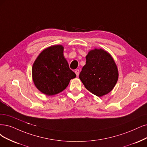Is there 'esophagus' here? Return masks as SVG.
Returning a JSON list of instances; mask_svg holds the SVG:
<instances>
[{"label":"esophagus","mask_w":147,"mask_h":147,"mask_svg":"<svg viewBox=\"0 0 147 147\" xmlns=\"http://www.w3.org/2000/svg\"><path fill=\"white\" fill-rule=\"evenodd\" d=\"M75 73H76V74L77 76L78 77L79 75V69H76L75 70Z\"/></svg>","instance_id":"obj_1"}]
</instances>
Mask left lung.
I'll return each instance as SVG.
<instances>
[{"label": "left lung", "mask_w": 147, "mask_h": 147, "mask_svg": "<svg viewBox=\"0 0 147 147\" xmlns=\"http://www.w3.org/2000/svg\"><path fill=\"white\" fill-rule=\"evenodd\" d=\"M118 77V69L113 58L101 48H95L88 52L86 56V64L79 74L85 87L98 97L112 91Z\"/></svg>", "instance_id": "8db88e82"}]
</instances>
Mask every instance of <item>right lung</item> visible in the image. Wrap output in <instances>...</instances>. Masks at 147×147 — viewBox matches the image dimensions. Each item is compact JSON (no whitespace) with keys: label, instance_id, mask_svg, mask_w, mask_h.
Listing matches in <instances>:
<instances>
[{"label":"right lung","instance_id":"right-lung-1","mask_svg":"<svg viewBox=\"0 0 147 147\" xmlns=\"http://www.w3.org/2000/svg\"><path fill=\"white\" fill-rule=\"evenodd\" d=\"M76 76L64 57L63 47L61 45L45 48L32 65V78L36 87L47 96L61 93Z\"/></svg>","mask_w":147,"mask_h":147}]
</instances>
